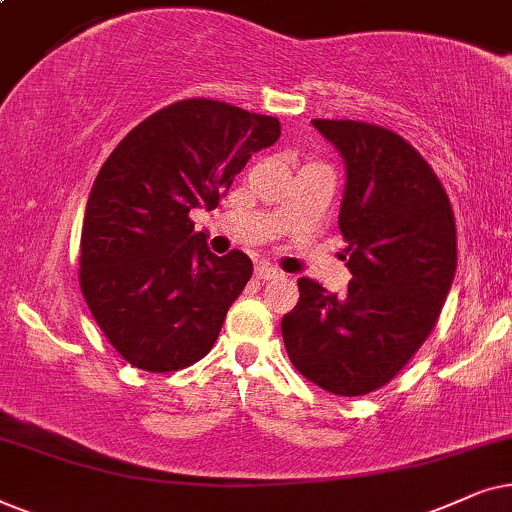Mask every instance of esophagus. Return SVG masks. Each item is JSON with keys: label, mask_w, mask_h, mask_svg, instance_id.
Segmentation results:
<instances>
[{"label": "esophagus", "mask_w": 512, "mask_h": 512, "mask_svg": "<svg viewBox=\"0 0 512 512\" xmlns=\"http://www.w3.org/2000/svg\"><path fill=\"white\" fill-rule=\"evenodd\" d=\"M255 276L260 278V281H276V278H281L283 274L278 269L271 267V264H257Z\"/></svg>", "instance_id": "obj_1"}]
</instances>
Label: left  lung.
Returning a JSON list of instances; mask_svg holds the SVG:
<instances>
[{
    "instance_id": "left-lung-1",
    "label": "left lung",
    "mask_w": 512,
    "mask_h": 512,
    "mask_svg": "<svg viewBox=\"0 0 512 512\" xmlns=\"http://www.w3.org/2000/svg\"><path fill=\"white\" fill-rule=\"evenodd\" d=\"M344 159L339 229L351 283L344 297L299 278L281 330L292 365L353 398L388 384L438 323L456 271L445 187L410 142L363 121L313 119Z\"/></svg>"
}]
</instances>
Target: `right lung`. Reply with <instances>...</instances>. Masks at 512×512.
I'll return each mask as SVG.
<instances>
[{"label":"right lung","instance_id":"right-lung-1","mask_svg":"<svg viewBox=\"0 0 512 512\" xmlns=\"http://www.w3.org/2000/svg\"><path fill=\"white\" fill-rule=\"evenodd\" d=\"M274 117L180 100L135 126L95 177L81 227L79 283L95 323L133 367L175 372L213 349L252 276L241 250L217 257L189 210H213Z\"/></svg>","mask_w":512,"mask_h":512}]
</instances>
